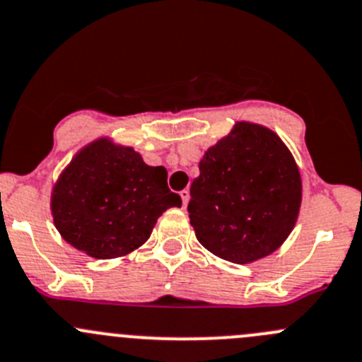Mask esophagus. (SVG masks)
Here are the masks:
<instances>
[{
    "mask_svg": "<svg viewBox=\"0 0 362 362\" xmlns=\"http://www.w3.org/2000/svg\"><path fill=\"white\" fill-rule=\"evenodd\" d=\"M180 198H182V205L187 206L189 199H191V194H189L187 189H184V191H180Z\"/></svg>",
    "mask_w": 362,
    "mask_h": 362,
    "instance_id": "obj_1",
    "label": "esophagus"
}]
</instances>
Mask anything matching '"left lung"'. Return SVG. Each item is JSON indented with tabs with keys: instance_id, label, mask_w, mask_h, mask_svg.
I'll return each mask as SVG.
<instances>
[{
	"instance_id": "8db88e82",
	"label": "left lung",
	"mask_w": 362,
	"mask_h": 362,
	"mask_svg": "<svg viewBox=\"0 0 362 362\" xmlns=\"http://www.w3.org/2000/svg\"><path fill=\"white\" fill-rule=\"evenodd\" d=\"M299 206L292 153L272 131L240 122L203 156L187 212L203 247L231 263H249L286 240Z\"/></svg>"
}]
</instances>
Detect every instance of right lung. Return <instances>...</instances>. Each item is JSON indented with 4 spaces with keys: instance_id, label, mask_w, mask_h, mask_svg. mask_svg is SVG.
Instances as JSON below:
<instances>
[{
    "instance_id": "obj_1",
    "label": "right lung",
    "mask_w": 362,
    "mask_h": 362,
    "mask_svg": "<svg viewBox=\"0 0 362 362\" xmlns=\"http://www.w3.org/2000/svg\"><path fill=\"white\" fill-rule=\"evenodd\" d=\"M168 171L148 166L132 148L106 139L79 152L52 191L51 209L62 237L93 258L124 256L148 240L160 214L180 206Z\"/></svg>"
}]
</instances>
